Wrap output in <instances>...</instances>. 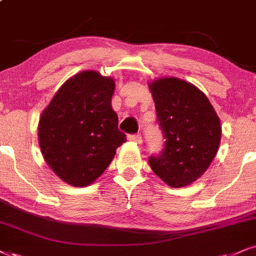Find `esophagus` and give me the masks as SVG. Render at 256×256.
Returning <instances> with one entry per match:
<instances>
[{
    "mask_svg": "<svg viewBox=\"0 0 256 256\" xmlns=\"http://www.w3.org/2000/svg\"><path fill=\"white\" fill-rule=\"evenodd\" d=\"M128 140L132 141V142H135L136 144H142V138H141L140 134H134V135H129Z\"/></svg>",
    "mask_w": 256,
    "mask_h": 256,
    "instance_id": "obj_1",
    "label": "esophagus"
}]
</instances>
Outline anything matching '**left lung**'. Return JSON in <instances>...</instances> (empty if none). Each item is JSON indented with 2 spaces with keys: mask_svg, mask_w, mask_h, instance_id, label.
Returning <instances> with one entry per match:
<instances>
[{
  "mask_svg": "<svg viewBox=\"0 0 256 256\" xmlns=\"http://www.w3.org/2000/svg\"><path fill=\"white\" fill-rule=\"evenodd\" d=\"M156 120L165 144L150 156V168L171 188L197 180L218 150L222 128L208 97L179 78H160L150 84Z\"/></svg>",
  "mask_w": 256,
  "mask_h": 256,
  "instance_id": "8db88e82",
  "label": "left lung"
}]
</instances>
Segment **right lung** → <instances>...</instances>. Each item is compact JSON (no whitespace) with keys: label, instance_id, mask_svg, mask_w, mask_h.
Returning a JSON list of instances; mask_svg holds the SVG:
<instances>
[{"label":"right lung","instance_id":"obj_1","mask_svg":"<svg viewBox=\"0 0 256 256\" xmlns=\"http://www.w3.org/2000/svg\"><path fill=\"white\" fill-rule=\"evenodd\" d=\"M112 78L83 71L62 85L41 114L38 138L47 165L62 182L96 180L127 141L112 108Z\"/></svg>","mask_w":256,"mask_h":256}]
</instances>
